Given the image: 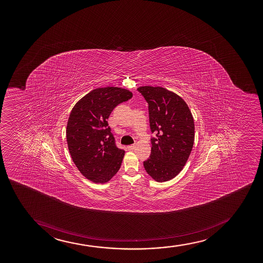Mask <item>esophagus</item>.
Instances as JSON below:
<instances>
[{
  "instance_id": "esophagus-1",
  "label": "esophagus",
  "mask_w": 263,
  "mask_h": 263,
  "mask_svg": "<svg viewBox=\"0 0 263 263\" xmlns=\"http://www.w3.org/2000/svg\"><path fill=\"white\" fill-rule=\"evenodd\" d=\"M135 147H136V145H128V146H127V148H128V150H130V151H132V150H134V149H135Z\"/></svg>"
}]
</instances>
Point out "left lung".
<instances>
[{
	"instance_id": "8db88e82",
	"label": "left lung",
	"mask_w": 263,
	"mask_h": 263,
	"mask_svg": "<svg viewBox=\"0 0 263 263\" xmlns=\"http://www.w3.org/2000/svg\"><path fill=\"white\" fill-rule=\"evenodd\" d=\"M138 90L148 103L150 127L156 135L151 139V155L144 167L154 181L172 180L183 168L193 148V116L184 100L172 91L152 86Z\"/></svg>"
}]
</instances>
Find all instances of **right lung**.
Returning a JSON list of instances; mask_svg holds the SVG:
<instances>
[{
    "label": "right lung",
    "mask_w": 263,
    "mask_h": 263,
    "mask_svg": "<svg viewBox=\"0 0 263 263\" xmlns=\"http://www.w3.org/2000/svg\"><path fill=\"white\" fill-rule=\"evenodd\" d=\"M133 93L118 87L99 88L79 100L70 113L67 142L73 163L84 177L106 183L118 173L124 151L117 147L107 119Z\"/></svg>",
    "instance_id": "right-lung-1"
}]
</instances>
